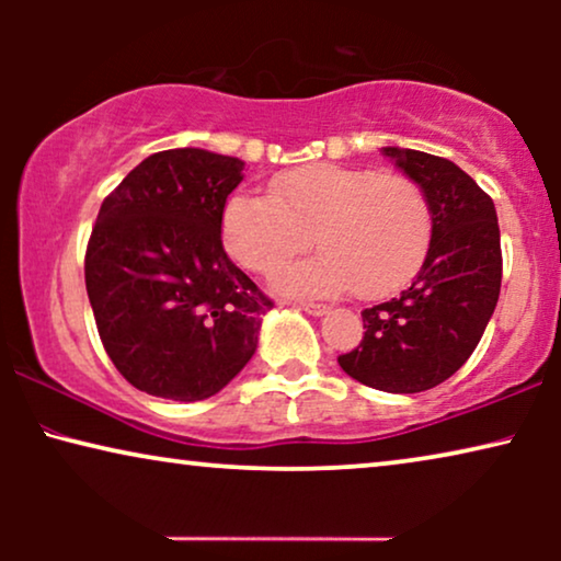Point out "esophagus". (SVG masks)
I'll list each match as a JSON object with an SVG mask.
<instances>
[{"label": "esophagus", "mask_w": 561, "mask_h": 561, "mask_svg": "<svg viewBox=\"0 0 561 561\" xmlns=\"http://www.w3.org/2000/svg\"><path fill=\"white\" fill-rule=\"evenodd\" d=\"M296 306H298V309H301V311L311 313V317H321V313L329 311L327 304H317V301H298Z\"/></svg>", "instance_id": "34e87169"}]
</instances>
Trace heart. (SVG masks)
Here are the masks:
<instances>
[{
  "label": "heart",
  "instance_id": "obj_1",
  "mask_svg": "<svg viewBox=\"0 0 561 561\" xmlns=\"http://www.w3.org/2000/svg\"><path fill=\"white\" fill-rule=\"evenodd\" d=\"M432 232V204L416 181L334 163L290 168L267 194L242 191L221 214L227 252L260 275L280 271L312 234L319 255L275 278L286 294H393L424 265Z\"/></svg>",
  "mask_w": 561,
  "mask_h": 561
}]
</instances>
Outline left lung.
Returning <instances> with one entry per match:
<instances>
[{"instance_id":"8db88e82","label":"left lung","mask_w":561,"mask_h":561,"mask_svg":"<svg viewBox=\"0 0 561 561\" xmlns=\"http://www.w3.org/2000/svg\"><path fill=\"white\" fill-rule=\"evenodd\" d=\"M432 204V248L401 296L363 311L359 347L340 367L386 393L439 386L478 347L497 296L503 255L495 204L462 168L409 148H382Z\"/></svg>"}]
</instances>
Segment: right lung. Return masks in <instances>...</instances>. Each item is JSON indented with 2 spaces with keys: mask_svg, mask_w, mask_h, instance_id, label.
<instances>
[{
  "mask_svg": "<svg viewBox=\"0 0 561 561\" xmlns=\"http://www.w3.org/2000/svg\"><path fill=\"white\" fill-rule=\"evenodd\" d=\"M242 168L202 148L156 152L99 209L87 294L106 355L142 393L204 401L255 355L273 301L221 244Z\"/></svg>",
  "mask_w": 561,
  "mask_h": 561,
  "instance_id": "obj_1",
  "label": "right lung"
}]
</instances>
